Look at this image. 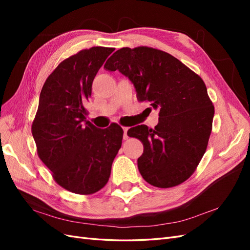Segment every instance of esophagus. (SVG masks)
Here are the masks:
<instances>
[{"mask_svg":"<svg viewBox=\"0 0 250 250\" xmlns=\"http://www.w3.org/2000/svg\"><path fill=\"white\" fill-rule=\"evenodd\" d=\"M123 130H124V140H127L128 139V135H127L128 127H123Z\"/></svg>","mask_w":250,"mask_h":250,"instance_id":"34e87169","label":"esophagus"}]
</instances>
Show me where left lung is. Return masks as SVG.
Segmentation results:
<instances>
[{
    "mask_svg": "<svg viewBox=\"0 0 250 250\" xmlns=\"http://www.w3.org/2000/svg\"><path fill=\"white\" fill-rule=\"evenodd\" d=\"M104 69L125 75L138 100L160 110L154 129L139 125L127 131L144 145L138 158L143 178L164 188L183 184L206 153L213 126L215 108L201 77L169 53L149 47L120 49Z\"/></svg>",
    "mask_w": 250,
    "mask_h": 250,
    "instance_id": "8db88e82",
    "label": "left lung"
}]
</instances>
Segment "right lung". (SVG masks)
<instances>
[{
	"instance_id": "1",
	"label": "right lung",
	"mask_w": 250,
	"mask_h": 250,
	"mask_svg": "<svg viewBox=\"0 0 250 250\" xmlns=\"http://www.w3.org/2000/svg\"><path fill=\"white\" fill-rule=\"evenodd\" d=\"M113 51H79L58 64L41 92L31 128L37 154L56 183L75 194H94L107 184L122 145L121 126L99 129L86 121L94 78Z\"/></svg>"
}]
</instances>
